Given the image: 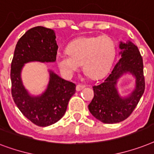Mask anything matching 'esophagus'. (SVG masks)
Masks as SVG:
<instances>
[{"instance_id": "1", "label": "esophagus", "mask_w": 154, "mask_h": 154, "mask_svg": "<svg viewBox=\"0 0 154 154\" xmlns=\"http://www.w3.org/2000/svg\"><path fill=\"white\" fill-rule=\"evenodd\" d=\"M84 87H85L84 85L78 84L77 86H76V91H82Z\"/></svg>"}]
</instances>
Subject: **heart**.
<instances>
[{
	"label": "heart",
	"mask_w": 154,
	"mask_h": 154,
	"mask_svg": "<svg viewBox=\"0 0 154 154\" xmlns=\"http://www.w3.org/2000/svg\"><path fill=\"white\" fill-rule=\"evenodd\" d=\"M116 55V45L107 35L82 37L68 44L67 51L59 52L56 60L63 73L71 75L83 63L90 77L100 78L110 71Z\"/></svg>",
	"instance_id": "1"
}]
</instances>
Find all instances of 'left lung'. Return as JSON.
<instances>
[{
  "mask_svg": "<svg viewBox=\"0 0 154 154\" xmlns=\"http://www.w3.org/2000/svg\"><path fill=\"white\" fill-rule=\"evenodd\" d=\"M121 59L102 83L93 87L94 98L89 105L91 114L103 123L114 124L124 121L130 116L145 91L143 61L137 47L131 41H120ZM135 78L134 88L126 96H122L117 83L123 75Z\"/></svg>",
  "mask_w": 154,
  "mask_h": 154,
  "instance_id": "8db88e82",
  "label": "left lung"
}]
</instances>
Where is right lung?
I'll return each mask as SVG.
<instances>
[{"instance_id": "right-lung-1", "label": "right lung", "mask_w": 154, "mask_h": 154, "mask_svg": "<svg viewBox=\"0 0 154 154\" xmlns=\"http://www.w3.org/2000/svg\"><path fill=\"white\" fill-rule=\"evenodd\" d=\"M56 33L51 28L37 26L27 31L17 42L11 64L12 95L20 112L39 126H51L64 115L75 84L48 70L49 81L40 94H32L21 79L24 65L31 62L54 63L58 46Z\"/></svg>"}]
</instances>
